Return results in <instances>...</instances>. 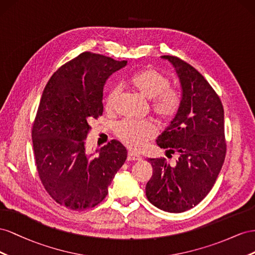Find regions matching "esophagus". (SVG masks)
<instances>
[{
	"label": "esophagus",
	"instance_id": "obj_1",
	"mask_svg": "<svg viewBox=\"0 0 255 255\" xmlns=\"http://www.w3.org/2000/svg\"><path fill=\"white\" fill-rule=\"evenodd\" d=\"M141 159H142V157L140 155L135 154V152H132V151L128 152V156H127L128 161H140Z\"/></svg>",
	"mask_w": 255,
	"mask_h": 255
}]
</instances>
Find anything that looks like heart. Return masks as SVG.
Wrapping results in <instances>:
<instances>
[{"instance_id": "heart-1", "label": "heart", "mask_w": 255, "mask_h": 255, "mask_svg": "<svg viewBox=\"0 0 255 255\" xmlns=\"http://www.w3.org/2000/svg\"><path fill=\"white\" fill-rule=\"evenodd\" d=\"M129 85L146 99H151V111L161 122H169L175 116L180 107L179 93L170 87V79L154 68H144L128 80ZM121 94L119 86L109 91L105 107L107 111H112ZM119 139L132 149L142 148L145 143L156 135V129L149 122L123 121L116 128Z\"/></svg>"}]
</instances>
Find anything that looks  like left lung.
Instances as JSON below:
<instances>
[{"label": "left lung", "mask_w": 255, "mask_h": 255, "mask_svg": "<svg viewBox=\"0 0 255 255\" xmlns=\"http://www.w3.org/2000/svg\"><path fill=\"white\" fill-rule=\"evenodd\" d=\"M176 70L181 86L180 107L158 136L165 155L177 154L174 164L149 158L152 176L145 187L148 201L168 213L198 205L212 190L227 154L224 111L219 96L200 72L177 56L163 55Z\"/></svg>", "instance_id": "obj_1"}]
</instances>
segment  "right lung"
Masks as SVG:
<instances>
[{
    "label": "right lung",
    "instance_id": "obj_1",
    "mask_svg": "<svg viewBox=\"0 0 255 255\" xmlns=\"http://www.w3.org/2000/svg\"><path fill=\"white\" fill-rule=\"evenodd\" d=\"M127 61L83 52L64 64L43 90L32 129L36 168L46 191L72 210L95 207L127 158L112 140L97 155L85 149L90 123L103 115L104 86Z\"/></svg>",
    "mask_w": 255,
    "mask_h": 255
}]
</instances>
